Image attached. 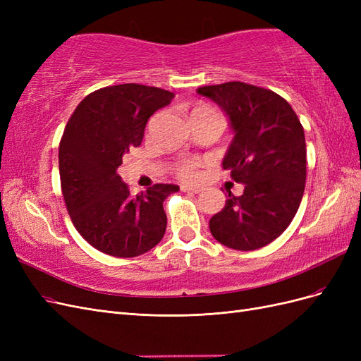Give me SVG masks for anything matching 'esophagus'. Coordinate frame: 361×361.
<instances>
[{
  "label": "esophagus",
  "mask_w": 361,
  "mask_h": 361,
  "mask_svg": "<svg viewBox=\"0 0 361 361\" xmlns=\"http://www.w3.org/2000/svg\"><path fill=\"white\" fill-rule=\"evenodd\" d=\"M180 190H182L183 192H194V194H199V192L202 191L200 187H190V185H182Z\"/></svg>",
  "instance_id": "1"
}]
</instances>
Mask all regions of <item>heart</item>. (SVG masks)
Returning <instances> with one entry per match:
<instances>
[{
  "label": "heart",
  "mask_w": 361,
  "mask_h": 361,
  "mask_svg": "<svg viewBox=\"0 0 361 361\" xmlns=\"http://www.w3.org/2000/svg\"><path fill=\"white\" fill-rule=\"evenodd\" d=\"M191 116H218V113L214 110V108L209 104H204V102H199L195 104ZM220 117V116H218ZM200 166L199 161L195 159H185L182 162H179L176 166V173L178 176L182 179H191L194 176V171Z\"/></svg>",
  "instance_id": "obj_1"
}]
</instances>
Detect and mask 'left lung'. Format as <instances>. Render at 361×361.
Masks as SVG:
<instances>
[{
	"label": "left lung",
	"mask_w": 361,
	"mask_h": 361,
	"mask_svg": "<svg viewBox=\"0 0 361 361\" xmlns=\"http://www.w3.org/2000/svg\"><path fill=\"white\" fill-rule=\"evenodd\" d=\"M231 120L233 140L223 169L244 194L228 192L226 206L209 220L223 245L250 251L274 241L297 214L305 185V138L298 116L286 99L268 89L239 81L204 85Z\"/></svg>",
	"instance_id": "left-lung-1"
}]
</instances>
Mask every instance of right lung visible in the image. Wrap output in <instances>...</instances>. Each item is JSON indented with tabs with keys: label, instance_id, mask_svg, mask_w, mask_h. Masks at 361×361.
<instances>
[{
	"label": "right lung",
	"instance_id": "1",
	"mask_svg": "<svg viewBox=\"0 0 361 361\" xmlns=\"http://www.w3.org/2000/svg\"><path fill=\"white\" fill-rule=\"evenodd\" d=\"M173 97L141 84L104 87L84 97L64 128L59 147L64 203L78 233L105 255L140 256L166 233L162 203L178 185L157 183L133 197L117 169L141 145L149 117Z\"/></svg>",
	"mask_w": 361,
	"mask_h": 361
}]
</instances>
